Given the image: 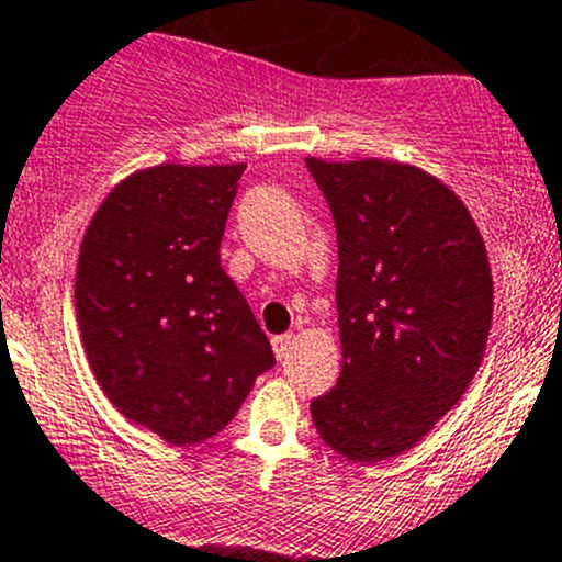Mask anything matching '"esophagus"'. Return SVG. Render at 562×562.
<instances>
[{"label": "esophagus", "mask_w": 562, "mask_h": 562, "mask_svg": "<svg viewBox=\"0 0 562 562\" xmlns=\"http://www.w3.org/2000/svg\"><path fill=\"white\" fill-rule=\"evenodd\" d=\"M293 342H296V335H277L271 337V348H274L277 359H285L291 353Z\"/></svg>", "instance_id": "34e87169"}]
</instances>
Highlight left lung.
Masks as SVG:
<instances>
[{
  "label": "left lung",
  "instance_id": "left-lung-1",
  "mask_svg": "<svg viewBox=\"0 0 562 562\" xmlns=\"http://www.w3.org/2000/svg\"><path fill=\"white\" fill-rule=\"evenodd\" d=\"M310 176L337 231V386L310 403L321 439L353 464L414 448L481 368L494 288L486 244L439 178L390 159Z\"/></svg>",
  "mask_w": 562,
  "mask_h": 562
}]
</instances>
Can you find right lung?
I'll return each mask as SVG.
<instances>
[{"label":"right lung","instance_id":"right-lung-1","mask_svg":"<svg viewBox=\"0 0 562 562\" xmlns=\"http://www.w3.org/2000/svg\"><path fill=\"white\" fill-rule=\"evenodd\" d=\"M244 170H136L81 238L74 299L92 375L120 414L170 445L216 437L274 368L269 337L220 263Z\"/></svg>","mask_w":562,"mask_h":562}]
</instances>
